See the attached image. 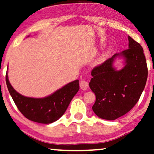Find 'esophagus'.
Wrapping results in <instances>:
<instances>
[{"label":"esophagus","instance_id":"34e87169","mask_svg":"<svg viewBox=\"0 0 154 154\" xmlns=\"http://www.w3.org/2000/svg\"><path fill=\"white\" fill-rule=\"evenodd\" d=\"M80 88H81V90L83 91H85L88 88V83L87 81H84V80H82L80 82Z\"/></svg>","mask_w":154,"mask_h":154}]
</instances>
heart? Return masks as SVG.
<instances>
[{
    "instance_id": "obj_1",
    "label": "heart",
    "mask_w": 154,
    "mask_h": 154,
    "mask_svg": "<svg viewBox=\"0 0 154 154\" xmlns=\"http://www.w3.org/2000/svg\"><path fill=\"white\" fill-rule=\"evenodd\" d=\"M107 57V53H105V54H103V55H101L100 57L98 59H97L96 62H95V64L97 65H99L100 64V63H102L104 61H105V59H106V58Z\"/></svg>"
}]
</instances>
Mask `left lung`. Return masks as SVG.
Segmentation results:
<instances>
[{"label": "left lung", "mask_w": 154, "mask_h": 154, "mask_svg": "<svg viewBox=\"0 0 154 154\" xmlns=\"http://www.w3.org/2000/svg\"><path fill=\"white\" fill-rule=\"evenodd\" d=\"M129 49L115 54L92 70L89 86L96 100L92 109L100 118L114 120L130 111L144 89L148 69L143 48L128 37ZM117 57L125 60V66L117 70L113 63Z\"/></svg>", "instance_id": "8db88e82"}]
</instances>
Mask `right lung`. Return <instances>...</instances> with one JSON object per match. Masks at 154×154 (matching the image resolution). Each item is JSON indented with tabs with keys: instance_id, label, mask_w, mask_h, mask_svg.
<instances>
[{
	"instance_id": "add662e5",
	"label": "right lung",
	"mask_w": 154,
	"mask_h": 154,
	"mask_svg": "<svg viewBox=\"0 0 154 154\" xmlns=\"http://www.w3.org/2000/svg\"><path fill=\"white\" fill-rule=\"evenodd\" d=\"M5 81L10 94L20 112L29 120L41 124H50L58 120L79 90V80H75L49 96L34 98L17 93L10 83L8 72Z\"/></svg>"
}]
</instances>
